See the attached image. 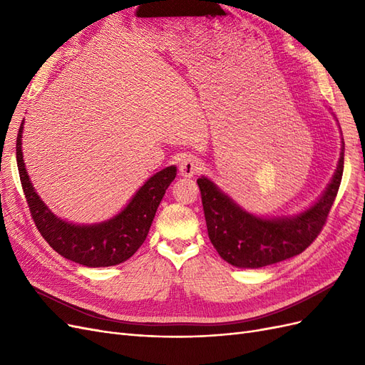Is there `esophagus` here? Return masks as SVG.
<instances>
[{
    "mask_svg": "<svg viewBox=\"0 0 365 365\" xmlns=\"http://www.w3.org/2000/svg\"><path fill=\"white\" fill-rule=\"evenodd\" d=\"M201 170V163L193 155H187L180 163V172L182 176H193Z\"/></svg>",
    "mask_w": 365,
    "mask_h": 365,
    "instance_id": "esophagus-1",
    "label": "esophagus"
}]
</instances>
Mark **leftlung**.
I'll list each match as a JSON object with an SVG mask.
<instances>
[{"label": "left lung", "mask_w": 365, "mask_h": 365, "mask_svg": "<svg viewBox=\"0 0 365 365\" xmlns=\"http://www.w3.org/2000/svg\"><path fill=\"white\" fill-rule=\"evenodd\" d=\"M344 153L319 201L297 217L260 219L245 213L207 178H200L208 237L219 256L239 268H262L303 252L322 233L336 197Z\"/></svg>", "instance_id": "8db88e82"}]
</instances>
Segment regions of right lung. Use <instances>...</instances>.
Returning a JSON list of instances; mask_svg holds the SVG:
<instances>
[{
  "mask_svg": "<svg viewBox=\"0 0 365 365\" xmlns=\"http://www.w3.org/2000/svg\"><path fill=\"white\" fill-rule=\"evenodd\" d=\"M21 134L23 123L19 126L16 138L19 180L31 219L35 220L38 231L48 242V245L65 259L90 268L113 267L134 256L149 233L165 190L175 180V165L153 175L132 197L123 212L108 222L90 227L71 225L54 216L33 189L21 152Z\"/></svg>",
  "mask_w": 365,
  "mask_h": 365,
  "instance_id": "right-lung-1",
  "label": "right lung"
}]
</instances>
